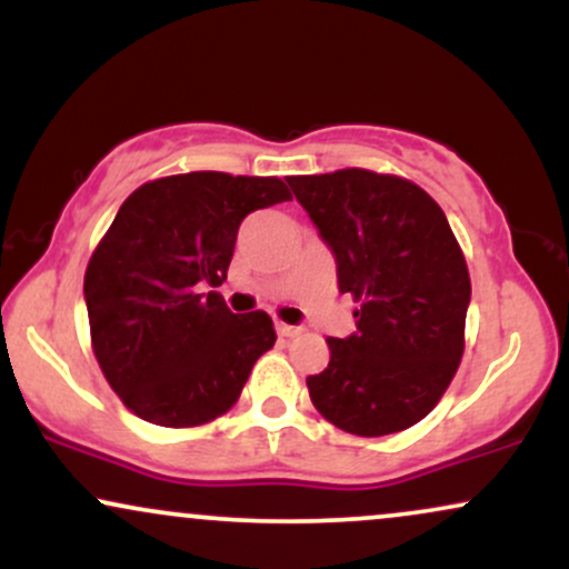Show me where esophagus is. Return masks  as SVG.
Returning <instances> with one entry per match:
<instances>
[{"label":"esophagus","instance_id":"esophagus-1","mask_svg":"<svg viewBox=\"0 0 569 569\" xmlns=\"http://www.w3.org/2000/svg\"><path fill=\"white\" fill-rule=\"evenodd\" d=\"M276 331H278V337H297L299 335V326H289V323H276Z\"/></svg>","mask_w":569,"mask_h":569}]
</instances>
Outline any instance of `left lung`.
<instances>
[{"label":"left lung","mask_w":569,"mask_h":569,"mask_svg":"<svg viewBox=\"0 0 569 569\" xmlns=\"http://www.w3.org/2000/svg\"><path fill=\"white\" fill-rule=\"evenodd\" d=\"M356 299V335L329 337V367L307 377L331 426L388 436L420 422L447 393L462 350L471 278L447 217L401 176L342 168L289 176Z\"/></svg>","instance_id":"1"}]
</instances>
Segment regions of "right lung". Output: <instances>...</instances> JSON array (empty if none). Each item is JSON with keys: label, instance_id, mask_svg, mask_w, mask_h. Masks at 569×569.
Instances as JSON below:
<instances>
[{"label": "right lung", "instance_id": "right-lung-1", "mask_svg": "<svg viewBox=\"0 0 569 569\" xmlns=\"http://www.w3.org/2000/svg\"><path fill=\"white\" fill-rule=\"evenodd\" d=\"M291 200L276 176L192 171L147 181L122 202L84 270L90 345L141 420L194 428L234 407L276 345L264 310L234 316L221 293L238 227Z\"/></svg>", "mask_w": 569, "mask_h": 569}]
</instances>
